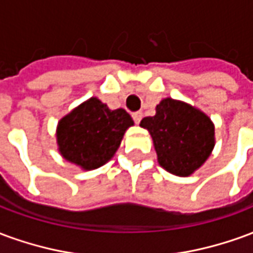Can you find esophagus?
Here are the masks:
<instances>
[{"instance_id":"34e87169","label":"esophagus","mask_w":253,"mask_h":253,"mask_svg":"<svg viewBox=\"0 0 253 253\" xmlns=\"http://www.w3.org/2000/svg\"><path fill=\"white\" fill-rule=\"evenodd\" d=\"M132 119H134V122L138 125V123L141 122V119H142V112H141V111L134 112V114H132Z\"/></svg>"}]
</instances>
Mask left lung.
Instances as JSON below:
<instances>
[{
	"label": "left lung",
	"instance_id": "8db88e82",
	"mask_svg": "<svg viewBox=\"0 0 253 253\" xmlns=\"http://www.w3.org/2000/svg\"><path fill=\"white\" fill-rule=\"evenodd\" d=\"M139 126L153 139L160 167L180 177L199 169L215 146L211 119L181 100L163 99L156 105V115L143 118Z\"/></svg>",
	"mask_w": 253,
	"mask_h": 253
}]
</instances>
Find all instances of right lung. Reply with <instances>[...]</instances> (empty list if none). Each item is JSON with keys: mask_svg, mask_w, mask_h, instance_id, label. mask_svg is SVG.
Here are the masks:
<instances>
[{"mask_svg": "<svg viewBox=\"0 0 253 253\" xmlns=\"http://www.w3.org/2000/svg\"><path fill=\"white\" fill-rule=\"evenodd\" d=\"M131 126L134 121L123 108L110 110L101 100L90 97L58 122V152L81 169H97L115 156Z\"/></svg>", "mask_w": 253, "mask_h": 253, "instance_id": "1", "label": "right lung"}]
</instances>
